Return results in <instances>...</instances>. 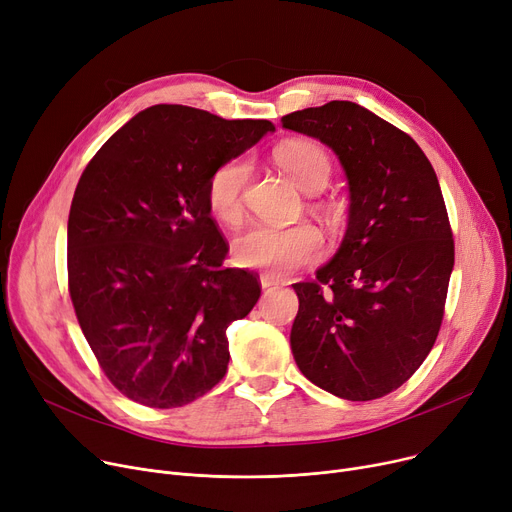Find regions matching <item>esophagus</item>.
Instances as JSON below:
<instances>
[{
	"instance_id": "34e87169",
	"label": "esophagus",
	"mask_w": 512,
	"mask_h": 512,
	"mask_svg": "<svg viewBox=\"0 0 512 512\" xmlns=\"http://www.w3.org/2000/svg\"><path fill=\"white\" fill-rule=\"evenodd\" d=\"M261 288H272V286H278L280 284V280L278 278H274V276H270V274H261Z\"/></svg>"
}]
</instances>
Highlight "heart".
<instances>
[{
	"label": "heart",
	"instance_id": "b5f03b06",
	"mask_svg": "<svg viewBox=\"0 0 512 512\" xmlns=\"http://www.w3.org/2000/svg\"><path fill=\"white\" fill-rule=\"evenodd\" d=\"M276 164L303 191L317 193L332 176L328 151L313 141H286L274 149ZM251 178V161L245 155L230 157L213 168L207 180V203L215 218L236 226L245 215V191ZM236 259L267 274H290L315 263L324 253L321 232L309 224L253 226L236 238Z\"/></svg>",
	"mask_w": 512,
	"mask_h": 512
}]
</instances>
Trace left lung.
<instances>
[{"label": "left lung", "instance_id": "1", "mask_svg": "<svg viewBox=\"0 0 512 512\" xmlns=\"http://www.w3.org/2000/svg\"><path fill=\"white\" fill-rule=\"evenodd\" d=\"M282 126L334 149L348 178V228L299 297L290 346L315 386L346 400L400 388L438 338L454 238L438 176L407 132L353 101H330Z\"/></svg>", "mask_w": 512, "mask_h": 512}]
</instances>
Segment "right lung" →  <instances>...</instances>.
<instances>
[{
	"mask_svg": "<svg viewBox=\"0 0 512 512\" xmlns=\"http://www.w3.org/2000/svg\"><path fill=\"white\" fill-rule=\"evenodd\" d=\"M270 120L159 103L128 120L80 176L68 215V292L91 351L126 398L176 409L228 369L226 330L261 282L226 267L207 180Z\"/></svg>",
	"mask_w": 512,
	"mask_h": 512,
	"instance_id": "add662e5",
	"label": "right lung"
}]
</instances>
